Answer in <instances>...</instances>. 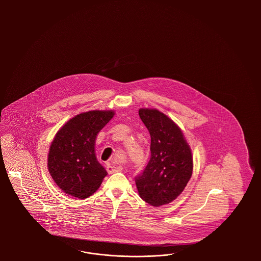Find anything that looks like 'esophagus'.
<instances>
[{"label":"esophagus","mask_w":261,"mask_h":261,"mask_svg":"<svg viewBox=\"0 0 261 261\" xmlns=\"http://www.w3.org/2000/svg\"><path fill=\"white\" fill-rule=\"evenodd\" d=\"M106 169H107L108 173L110 174L116 173V172H120V171H122V170H123V168H122L121 166H112L110 163H108V164H107Z\"/></svg>","instance_id":"esophagus-1"}]
</instances>
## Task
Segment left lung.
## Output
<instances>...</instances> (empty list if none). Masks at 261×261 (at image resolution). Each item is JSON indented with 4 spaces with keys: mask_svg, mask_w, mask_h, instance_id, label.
<instances>
[{
    "mask_svg": "<svg viewBox=\"0 0 261 261\" xmlns=\"http://www.w3.org/2000/svg\"><path fill=\"white\" fill-rule=\"evenodd\" d=\"M140 118L151 137V157L136 186L142 200L153 206L166 205L178 197L193 169L191 149L182 130L157 109L141 108Z\"/></svg>",
    "mask_w": 261,
    "mask_h": 261,
    "instance_id": "8db88e82",
    "label": "left lung"
}]
</instances>
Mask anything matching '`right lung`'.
Masks as SVG:
<instances>
[{"label":"right lung","mask_w":261,"mask_h":261,"mask_svg":"<svg viewBox=\"0 0 261 261\" xmlns=\"http://www.w3.org/2000/svg\"><path fill=\"white\" fill-rule=\"evenodd\" d=\"M114 115L112 110L81 113L56 133L47 155V168L66 194L84 199L100 187L107 171L95 157V139Z\"/></svg>","instance_id":"1"}]
</instances>
